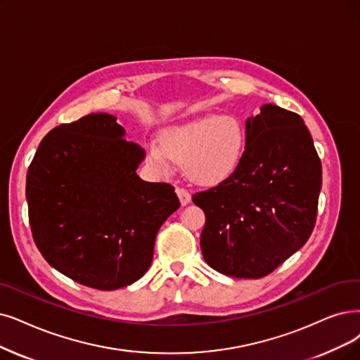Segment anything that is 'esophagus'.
<instances>
[{"instance_id":"esophagus-1","label":"esophagus","mask_w":360,"mask_h":360,"mask_svg":"<svg viewBox=\"0 0 360 360\" xmlns=\"http://www.w3.org/2000/svg\"><path fill=\"white\" fill-rule=\"evenodd\" d=\"M176 193H177V196H179V199H180V204L184 207V205H188L191 200H192V196H191V193L186 191V189H183V188H177L176 189Z\"/></svg>"}]
</instances>
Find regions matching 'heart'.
I'll use <instances>...</instances> for the list:
<instances>
[{
  "label": "heart",
  "mask_w": 360,
  "mask_h": 360,
  "mask_svg": "<svg viewBox=\"0 0 360 360\" xmlns=\"http://www.w3.org/2000/svg\"><path fill=\"white\" fill-rule=\"evenodd\" d=\"M245 128L230 115H207L171 125L161 141L149 140L146 152L158 169H169L172 161L184 164V172L199 184H217L233 174L245 150Z\"/></svg>",
  "instance_id": "obj_1"
}]
</instances>
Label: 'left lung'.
I'll return each mask as SVG.
<instances>
[{"label": "left lung", "mask_w": 360, "mask_h": 360, "mask_svg": "<svg viewBox=\"0 0 360 360\" xmlns=\"http://www.w3.org/2000/svg\"><path fill=\"white\" fill-rule=\"evenodd\" d=\"M236 171L193 195L205 212L200 250L226 276H267L310 238L318 214L322 165L300 115L263 105L245 124Z\"/></svg>", "instance_id": "1"}]
</instances>
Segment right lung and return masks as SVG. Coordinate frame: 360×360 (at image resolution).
<instances>
[{
	"label": "right lung",
	"mask_w": 360,
	"mask_h": 360,
	"mask_svg": "<svg viewBox=\"0 0 360 360\" xmlns=\"http://www.w3.org/2000/svg\"><path fill=\"white\" fill-rule=\"evenodd\" d=\"M145 158L109 113L62 124L42 139L26 200L34 240L51 267L102 291L145 275L158 230L180 207L171 184L137 176Z\"/></svg>",
	"instance_id": "right-lung-1"
}]
</instances>
